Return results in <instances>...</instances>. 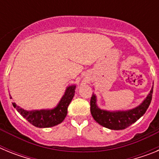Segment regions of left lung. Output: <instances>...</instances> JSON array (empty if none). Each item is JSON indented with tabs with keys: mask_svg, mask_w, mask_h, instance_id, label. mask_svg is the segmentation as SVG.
Instances as JSON below:
<instances>
[{
	"mask_svg": "<svg viewBox=\"0 0 159 159\" xmlns=\"http://www.w3.org/2000/svg\"><path fill=\"white\" fill-rule=\"evenodd\" d=\"M154 83L151 91L144 100L134 108L125 111H107L97 105V97L93 93L91 98V113L97 123L111 130H123L135 123L147 111L152 99Z\"/></svg>",
	"mask_w": 159,
	"mask_h": 159,
	"instance_id": "left-lung-1",
	"label": "left lung"
}]
</instances>
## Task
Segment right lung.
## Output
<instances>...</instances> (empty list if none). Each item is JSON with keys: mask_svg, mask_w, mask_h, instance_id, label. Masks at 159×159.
Here are the masks:
<instances>
[{"mask_svg": "<svg viewBox=\"0 0 159 159\" xmlns=\"http://www.w3.org/2000/svg\"><path fill=\"white\" fill-rule=\"evenodd\" d=\"M75 88L76 86L74 84L67 87L65 92L58 104L52 109L28 111L18 106L16 102H12V106L25 119H27L35 127L40 128L54 127L62 123L65 119L67 114V107L75 95ZM10 99H12L11 95Z\"/></svg>", "mask_w": 159, "mask_h": 159, "instance_id": "1", "label": "right lung"}]
</instances>
